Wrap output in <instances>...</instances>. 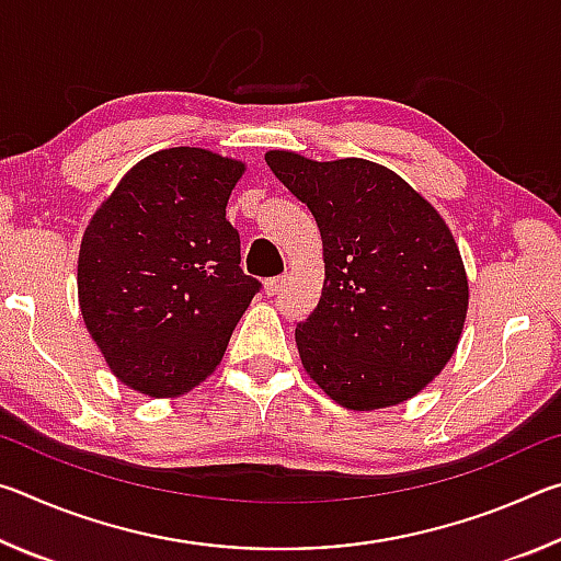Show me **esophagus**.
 Returning <instances> with one entry per match:
<instances>
[{
	"instance_id": "obj_1",
	"label": "esophagus",
	"mask_w": 561,
	"mask_h": 561,
	"mask_svg": "<svg viewBox=\"0 0 561 561\" xmlns=\"http://www.w3.org/2000/svg\"><path fill=\"white\" fill-rule=\"evenodd\" d=\"M284 277H272V279H267L264 282V291H267V297H274V294H279L282 291V287H284Z\"/></svg>"
}]
</instances>
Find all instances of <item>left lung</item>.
Here are the masks:
<instances>
[{
    "label": "left lung",
    "instance_id": "8db88e82",
    "mask_svg": "<svg viewBox=\"0 0 561 561\" xmlns=\"http://www.w3.org/2000/svg\"><path fill=\"white\" fill-rule=\"evenodd\" d=\"M267 165L309 207L324 244V289L297 327L304 371L348 411L421 393L458 348L468 274L438 210L364 158L270 150Z\"/></svg>",
    "mask_w": 561,
    "mask_h": 561
}]
</instances>
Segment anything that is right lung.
Instances as JSON below:
<instances>
[{"label": "right lung", "instance_id": "add662e5", "mask_svg": "<svg viewBox=\"0 0 561 561\" xmlns=\"http://www.w3.org/2000/svg\"><path fill=\"white\" fill-rule=\"evenodd\" d=\"M244 163L168 148L121 178L79 250V307L121 383L175 398L210 376L262 284L225 207Z\"/></svg>", "mask_w": 561, "mask_h": 561}]
</instances>
